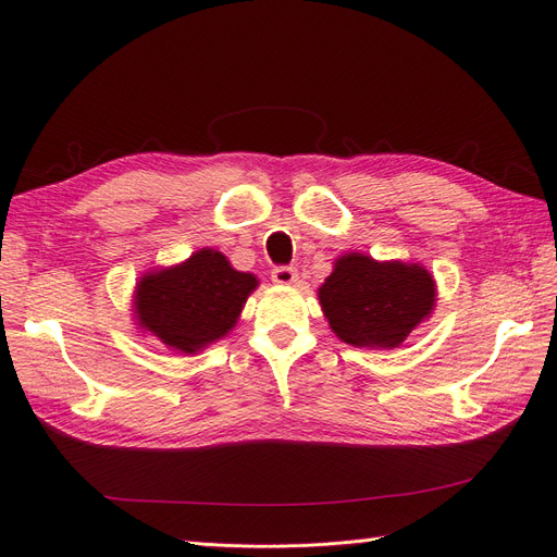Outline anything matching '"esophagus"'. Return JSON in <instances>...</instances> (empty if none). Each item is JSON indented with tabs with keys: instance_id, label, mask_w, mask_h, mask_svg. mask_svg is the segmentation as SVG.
Listing matches in <instances>:
<instances>
[{
	"instance_id": "34e87169",
	"label": "esophagus",
	"mask_w": 557,
	"mask_h": 557,
	"mask_svg": "<svg viewBox=\"0 0 557 557\" xmlns=\"http://www.w3.org/2000/svg\"><path fill=\"white\" fill-rule=\"evenodd\" d=\"M272 281L278 285H293L297 281V269L295 267H276L272 272Z\"/></svg>"
}]
</instances>
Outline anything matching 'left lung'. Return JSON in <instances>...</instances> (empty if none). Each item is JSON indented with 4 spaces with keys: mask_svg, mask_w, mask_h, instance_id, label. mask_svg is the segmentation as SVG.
<instances>
[{
    "mask_svg": "<svg viewBox=\"0 0 557 557\" xmlns=\"http://www.w3.org/2000/svg\"><path fill=\"white\" fill-rule=\"evenodd\" d=\"M332 332L358 348H397L430 318L436 299L425 267L346 252L318 288Z\"/></svg>",
    "mask_w": 557,
    "mask_h": 557,
    "instance_id": "left-lung-1",
    "label": "left lung"
}]
</instances>
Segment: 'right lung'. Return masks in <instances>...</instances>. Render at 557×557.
<instances>
[{"label": "right lung", "mask_w": 557, "mask_h": 557, "mask_svg": "<svg viewBox=\"0 0 557 557\" xmlns=\"http://www.w3.org/2000/svg\"><path fill=\"white\" fill-rule=\"evenodd\" d=\"M256 288L258 278L237 272L221 250L201 248L181 264L144 274L134 315L164 346L193 356L223 339Z\"/></svg>", "instance_id": "right-lung-1"}]
</instances>
